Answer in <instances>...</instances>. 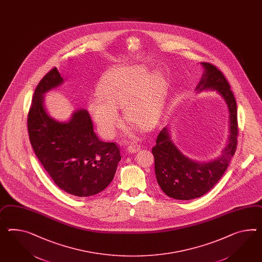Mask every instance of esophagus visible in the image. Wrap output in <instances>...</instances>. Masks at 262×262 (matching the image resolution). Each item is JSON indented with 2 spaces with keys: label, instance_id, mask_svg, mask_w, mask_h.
<instances>
[{
  "label": "esophagus",
  "instance_id": "1",
  "mask_svg": "<svg viewBox=\"0 0 262 262\" xmlns=\"http://www.w3.org/2000/svg\"><path fill=\"white\" fill-rule=\"evenodd\" d=\"M140 150H141V146L139 144H137V143H131V144H129L127 146V152L128 153H131V154L137 153Z\"/></svg>",
  "mask_w": 262,
  "mask_h": 262
}]
</instances>
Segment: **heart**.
Returning <instances> with one entry per match:
<instances>
[{"label": "heart", "instance_id": "heart-1", "mask_svg": "<svg viewBox=\"0 0 262 262\" xmlns=\"http://www.w3.org/2000/svg\"><path fill=\"white\" fill-rule=\"evenodd\" d=\"M99 97L90 103V112L104 138L114 137L123 118L141 130L154 127L164 103L165 80L159 72L147 74L142 67H123L108 72L98 85Z\"/></svg>", "mask_w": 262, "mask_h": 262}]
</instances>
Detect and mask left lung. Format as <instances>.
Wrapping results in <instances>:
<instances>
[{
	"label": "left lung",
	"mask_w": 262,
	"mask_h": 262,
	"mask_svg": "<svg viewBox=\"0 0 262 262\" xmlns=\"http://www.w3.org/2000/svg\"><path fill=\"white\" fill-rule=\"evenodd\" d=\"M204 69L195 91H215L225 101L229 111L228 141L222 153L209 161H198L183 154L174 144L167 126L163 128L152 148L155 173L161 190L174 200L188 201L210 191L228 167L237 141L236 101L228 81L215 66L201 62Z\"/></svg>",
	"instance_id": "obj_1"
}]
</instances>
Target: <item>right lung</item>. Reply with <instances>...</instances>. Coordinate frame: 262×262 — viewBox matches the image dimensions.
Here are the masks:
<instances>
[{
	"instance_id": "add662e5",
	"label": "right lung",
	"mask_w": 262,
	"mask_h": 262,
	"mask_svg": "<svg viewBox=\"0 0 262 262\" xmlns=\"http://www.w3.org/2000/svg\"><path fill=\"white\" fill-rule=\"evenodd\" d=\"M63 83L58 69H51L35 89L27 127L34 152L54 182L76 196L94 195L114 179L121 161L114 142L95 134L88 110L80 108L68 121L55 120L45 106V95Z\"/></svg>"
}]
</instances>
